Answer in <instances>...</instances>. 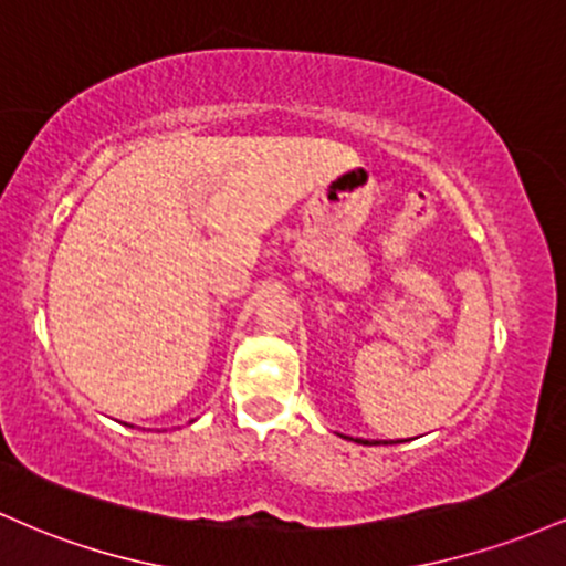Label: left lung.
Returning <instances> with one entry per match:
<instances>
[{
  "instance_id": "obj_1",
  "label": "left lung",
  "mask_w": 566,
  "mask_h": 566,
  "mask_svg": "<svg viewBox=\"0 0 566 566\" xmlns=\"http://www.w3.org/2000/svg\"><path fill=\"white\" fill-rule=\"evenodd\" d=\"M356 441H361V444H369V441H365V439H356Z\"/></svg>"
}]
</instances>
